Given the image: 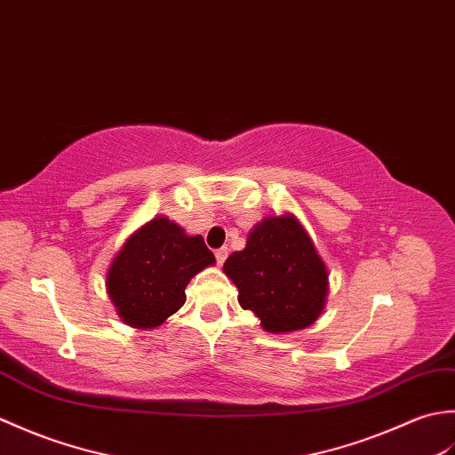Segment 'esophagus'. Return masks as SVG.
Wrapping results in <instances>:
<instances>
[{
	"instance_id": "34e87169",
	"label": "esophagus",
	"mask_w": 455,
	"mask_h": 455,
	"mask_svg": "<svg viewBox=\"0 0 455 455\" xmlns=\"http://www.w3.org/2000/svg\"><path fill=\"white\" fill-rule=\"evenodd\" d=\"M214 255H216V260H218V265L221 267V265H224V260L228 259V247H221V249H218Z\"/></svg>"
}]
</instances>
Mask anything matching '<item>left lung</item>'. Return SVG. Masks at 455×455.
Wrapping results in <instances>:
<instances>
[{
    "mask_svg": "<svg viewBox=\"0 0 455 455\" xmlns=\"http://www.w3.org/2000/svg\"><path fill=\"white\" fill-rule=\"evenodd\" d=\"M237 286V301L272 335L313 325L327 304L329 270L301 221L286 212L253 226L243 251L224 262Z\"/></svg>",
    "mask_w": 455,
    "mask_h": 455,
    "instance_id": "8db88e82",
    "label": "left lung"
}]
</instances>
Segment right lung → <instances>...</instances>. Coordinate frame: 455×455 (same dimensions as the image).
<instances>
[{
	"label": "right lung",
	"instance_id": "1",
	"mask_svg": "<svg viewBox=\"0 0 455 455\" xmlns=\"http://www.w3.org/2000/svg\"><path fill=\"white\" fill-rule=\"evenodd\" d=\"M214 265L202 235L156 216L132 231L110 260L107 294L128 327L151 331L183 307L190 278Z\"/></svg>",
	"mask_w": 455,
	"mask_h": 455
}]
</instances>
